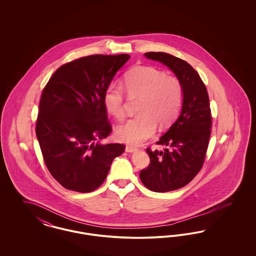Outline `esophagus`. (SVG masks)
<instances>
[{
    "label": "esophagus",
    "mask_w": 256,
    "mask_h": 256,
    "mask_svg": "<svg viewBox=\"0 0 256 256\" xmlns=\"http://www.w3.org/2000/svg\"><path fill=\"white\" fill-rule=\"evenodd\" d=\"M137 150V148H135V146H126V152H136Z\"/></svg>",
    "instance_id": "1"
}]
</instances>
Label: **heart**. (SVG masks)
<instances>
[{"label": "heart", "instance_id": "1", "mask_svg": "<svg viewBox=\"0 0 256 256\" xmlns=\"http://www.w3.org/2000/svg\"><path fill=\"white\" fill-rule=\"evenodd\" d=\"M124 90L130 98H138L137 117L120 126L117 138L128 144L140 145L160 128L168 126L178 116L183 100V87L174 76L152 66H137L124 74L121 86L112 84L104 94V106L118 121L126 117Z\"/></svg>", "mask_w": 256, "mask_h": 256}]
</instances>
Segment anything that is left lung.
<instances>
[{
  "instance_id": "1",
  "label": "left lung",
  "mask_w": 256,
  "mask_h": 256,
  "mask_svg": "<svg viewBox=\"0 0 256 256\" xmlns=\"http://www.w3.org/2000/svg\"><path fill=\"white\" fill-rule=\"evenodd\" d=\"M145 56L166 65L180 80L182 108L176 121L156 142L164 150L146 148L150 163L140 180L154 192H169L190 182L200 170L211 134V112L206 87L186 61L166 52H146Z\"/></svg>"
}]
</instances>
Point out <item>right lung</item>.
I'll use <instances>...</instances> for the list:
<instances>
[{"label": "right lung", "instance_id": "obj_1", "mask_svg": "<svg viewBox=\"0 0 256 256\" xmlns=\"http://www.w3.org/2000/svg\"><path fill=\"white\" fill-rule=\"evenodd\" d=\"M128 54L88 56L66 63L45 86L37 139L50 174L69 190L92 192L104 182L122 144H102L112 126L102 98Z\"/></svg>", "mask_w": 256, "mask_h": 256}]
</instances>
